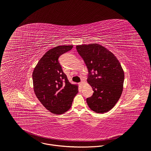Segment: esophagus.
Masks as SVG:
<instances>
[{
	"label": "esophagus",
	"instance_id": "obj_1",
	"mask_svg": "<svg viewBox=\"0 0 151 151\" xmlns=\"http://www.w3.org/2000/svg\"><path fill=\"white\" fill-rule=\"evenodd\" d=\"M84 82H84V81H81V82L79 83V84H80L81 85H82H82H83Z\"/></svg>",
	"mask_w": 151,
	"mask_h": 151
}]
</instances>
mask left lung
<instances>
[{"label": "left lung", "instance_id": "1", "mask_svg": "<svg viewBox=\"0 0 151 151\" xmlns=\"http://www.w3.org/2000/svg\"><path fill=\"white\" fill-rule=\"evenodd\" d=\"M76 48L88 68L87 82L94 91L87 99L89 107L96 113L108 112L117 103L123 90L124 73L120 63L113 53L100 45Z\"/></svg>", "mask_w": 151, "mask_h": 151}]
</instances>
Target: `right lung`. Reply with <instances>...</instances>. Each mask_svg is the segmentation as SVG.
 <instances>
[{"label": "right lung", "mask_w": 151, "mask_h": 151, "mask_svg": "<svg viewBox=\"0 0 151 151\" xmlns=\"http://www.w3.org/2000/svg\"><path fill=\"white\" fill-rule=\"evenodd\" d=\"M72 48V45H63L51 49L40 59L33 72V88L37 98L54 114L68 111L78 93V86L69 82L58 61L61 55Z\"/></svg>", "instance_id": "right-lung-1"}]
</instances>
